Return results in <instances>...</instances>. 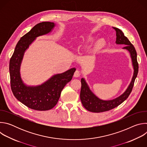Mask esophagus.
<instances>
[{
    "label": "esophagus",
    "mask_w": 147,
    "mask_h": 147,
    "mask_svg": "<svg viewBox=\"0 0 147 147\" xmlns=\"http://www.w3.org/2000/svg\"><path fill=\"white\" fill-rule=\"evenodd\" d=\"M80 71L76 70V71H75L74 74V77H80Z\"/></svg>",
    "instance_id": "34e87169"
}]
</instances>
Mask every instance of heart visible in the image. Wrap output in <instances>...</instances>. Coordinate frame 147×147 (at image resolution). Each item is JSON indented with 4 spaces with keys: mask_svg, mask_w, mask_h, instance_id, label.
I'll list each match as a JSON object with an SVG mask.
<instances>
[{
    "mask_svg": "<svg viewBox=\"0 0 147 147\" xmlns=\"http://www.w3.org/2000/svg\"><path fill=\"white\" fill-rule=\"evenodd\" d=\"M88 40V41L90 42H92L94 41V40H95V38H94V37H91V38H89Z\"/></svg>",
    "mask_w": 147,
    "mask_h": 147,
    "instance_id": "heart-1",
    "label": "heart"
}]
</instances>
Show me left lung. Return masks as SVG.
I'll return each mask as SVG.
<instances>
[{"label":"left lung","instance_id":"obj_1","mask_svg":"<svg viewBox=\"0 0 147 147\" xmlns=\"http://www.w3.org/2000/svg\"><path fill=\"white\" fill-rule=\"evenodd\" d=\"M116 31L117 45H125L122 49L127 50L130 55L133 68V75L131 81L125 91L118 97L110 100H103L96 96L90 90L87 82L84 78L81 79V88L80 92V99L83 107L87 110L91 112L99 113L112 109L122 102H123L129 96L133 89L135 79L137 77L138 71V65L137 61V52L134 46L131 44L126 36H125L123 32L117 28H113Z\"/></svg>","mask_w":147,"mask_h":147}]
</instances>
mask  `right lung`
Returning a JSON list of instances; mask_svg holds the SVG:
<instances>
[{"instance_id":"obj_1","label":"right lung","mask_w":147,"mask_h":147,"mask_svg":"<svg viewBox=\"0 0 147 147\" xmlns=\"http://www.w3.org/2000/svg\"><path fill=\"white\" fill-rule=\"evenodd\" d=\"M56 24L53 22H42L35 26L20 38L11 56L9 71L11 88L14 96L29 108L36 111H48L57 104L61 92L70 82L76 71L71 68L65 72L53 75L38 86H28L21 77L20 67L26 51L37 37L52 32Z\"/></svg>"}]
</instances>
